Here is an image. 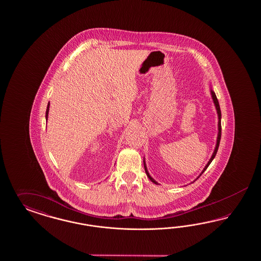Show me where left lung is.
Wrapping results in <instances>:
<instances>
[{
    "label": "left lung",
    "instance_id": "8db88e82",
    "mask_svg": "<svg viewBox=\"0 0 261 261\" xmlns=\"http://www.w3.org/2000/svg\"><path fill=\"white\" fill-rule=\"evenodd\" d=\"M212 92V95H213V99H214V104H215V107H216V110H217V114H218V137H217V142H216V146H215V149H214V154H213V156H212V158L211 160L208 161V163L206 164V166H205V168L203 169V171H202V173L200 174L199 176H198V178L203 174V172H205V169L207 168V166H210V164L213 162V160H214V157H215V155H216V153H217V150H218V147H219V143H220V140H221V110H220V106H219V102H218V99H217V97H216V95H215V93H214V91H211ZM143 165H144V170H145V172H146V175H147V177L150 179L152 182H154V184H157V182L151 177L149 173H148V171H147V168H146V166H145V162L143 161ZM197 178V179H198ZM196 179V180H197Z\"/></svg>",
    "mask_w": 261,
    "mask_h": 261
}]
</instances>
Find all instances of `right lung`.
I'll return each mask as SVG.
<instances>
[{
    "label": "right lung",
    "instance_id": "right-lung-1",
    "mask_svg": "<svg viewBox=\"0 0 261 261\" xmlns=\"http://www.w3.org/2000/svg\"><path fill=\"white\" fill-rule=\"evenodd\" d=\"M48 109H49V104H47V111H46V119H47V114H48Z\"/></svg>",
    "mask_w": 261,
    "mask_h": 261
}]
</instances>
